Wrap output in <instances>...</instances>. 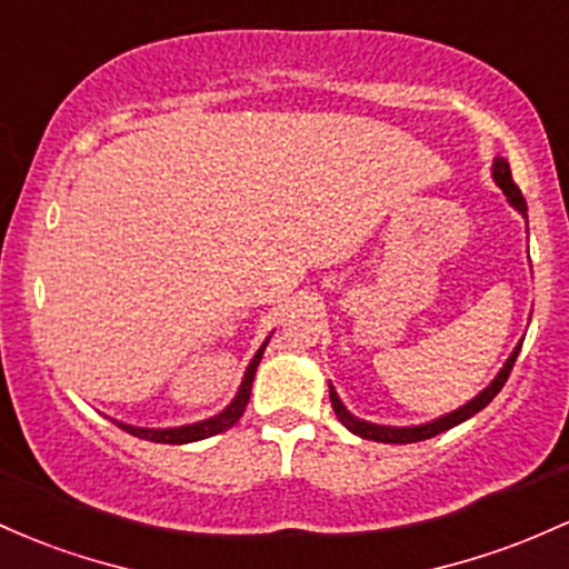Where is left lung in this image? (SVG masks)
I'll use <instances>...</instances> for the list:
<instances>
[{"instance_id":"8db88e82","label":"left lung","mask_w":569,"mask_h":569,"mask_svg":"<svg viewBox=\"0 0 569 569\" xmlns=\"http://www.w3.org/2000/svg\"><path fill=\"white\" fill-rule=\"evenodd\" d=\"M491 178H495V183L502 189L505 199L510 202V208L518 210L523 218H527V199H523V193L518 191V186L513 183V174H510V164L508 161L502 159V156H495V164H491ZM521 342L518 340V346L513 348V353L508 356V361H505L502 367H499V372L495 376V380H491L489 386H486L483 391H478L476 397L470 399V402H465L461 408L451 410V413L446 416H437L432 418V421L427 423H416V427H389V423H372V421H365V418L353 416L351 410L342 405V399L337 397L335 386L329 383V399H332V408L337 418H340L342 427L348 429V432L365 437V440H376V442H418V440H429V437L446 432V429L457 427V423L467 421V418H472L476 413H480V410L486 408V405L491 402L499 395V389L505 386V380H508L510 370H513V361L518 351H521Z\"/></svg>"}]
</instances>
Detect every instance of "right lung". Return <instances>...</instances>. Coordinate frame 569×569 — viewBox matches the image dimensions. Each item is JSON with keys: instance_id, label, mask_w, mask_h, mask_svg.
Here are the masks:
<instances>
[{"instance_id": "obj_1", "label": "right lung", "mask_w": 569, "mask_h": 569, "mask_svg": "<svg viewBox=\"0 0 569 569\" xmlns=\"http://www.w3.org/2000/svg\"><path fill=\"white\" fill-rule=\"evenodd\" d=\"M270 337H267V340L261 342L259 351L253 353L251 365L246 367V376H242V380H240V389H237V395L232 397V402H229L227 408L221 410V413H216V416H210V418H202V421L183 423V427H167V429L132 427V423H123V421H116V423L123 429V432L140 437V440L170 442V446H186V442H197V440H204V437H213V435L227 432V429L234 427V423L240 421V416L246 413V405H248V399H251V386H253V378H256V367H259L261 356H264V348H267V342H270Z\"/></svg>"}]
</instances>
